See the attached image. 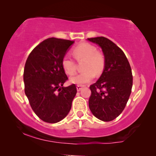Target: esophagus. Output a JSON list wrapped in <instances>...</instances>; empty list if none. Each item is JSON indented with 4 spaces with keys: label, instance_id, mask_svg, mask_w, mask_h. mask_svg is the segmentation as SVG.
I'll return each instance as SVG.
<instances>
[{
    "label": "esophagus",
    "instance_id": "esophagus-1",
    "mask_svg": "<svg viewBox=\"0 0 156 156\" xmlns=\"http://www.w3.org/2000/svg\"><path fill=\"white\" fill-rule=\"evenodd\" d=\"M83 87H84V85H79V84H78V85H77V90L80 91L81 90H82Z\"/></svg>",
    "mask_w": 156,
    "mask_h": 156
}]
</instances>
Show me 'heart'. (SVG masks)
<instances>
[{
    "label": "heart",
    "mask_w": 156,
    "mask_h": 156,
    "mask_svg": "<svg viewBox=\"0 0 156 156\" xmlns=\"http://www.w3.org/2000/svg\"><path fill=\"white\" fill-rule=\"evenodd\" d=\"M73 56L77 60L85 59L84 69L85 71L75 75L70 78L73 84H87L95 77V72L100 74L105 67V57L103 53L97 51L95 46L88 43H81L72 50ZM62 66L67 75H72L76 72V63L75 60L66 55L62 59Z\"/></svg>",
    "instance_id": "heart-1"
}]
</instances>
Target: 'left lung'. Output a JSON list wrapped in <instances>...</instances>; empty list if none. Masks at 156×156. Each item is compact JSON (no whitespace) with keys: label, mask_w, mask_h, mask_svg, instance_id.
Segmentation results:
<instances>
[{"label":"left lung","mask_w":156,"mask_h":156,"mask_svg":"<svg viewBox=\"0 0 156 156\" xmlns=\"http://www.w3.org/2000/svg\"><path fill=\"white\" fill-rule=\"evenodd\" d=\"M97 44L105 56V69L98 81L90 86L89 108L103 122L114 120L123 112L131 93L133 75L126 56L120 48L105 37L87 38Z\"/></svg>","instance_id":"left-lung-1"}]
</instances>
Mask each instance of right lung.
<instances>
[{
  "instance_id": "1",
  "label": "right lung",
  "mask_w": 156,
  "mask_h": 156,
  "mask_svg": "<svg viewBox=\"0 0 156 156\" xmlns=\"http://www.w3.org/2000/svg\"><path fill=\"white\" fill-rule=\"evenodd\" d=\"M74 41L50 37L30 53L23 73L25 94L37 117L56 123L68 115L77 93L75 84L63 87L68 80L62 59Z\"/></svg>"
}]
</instances>
